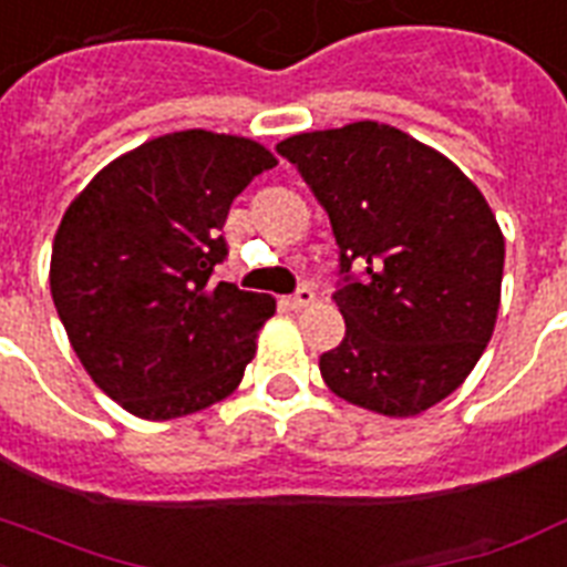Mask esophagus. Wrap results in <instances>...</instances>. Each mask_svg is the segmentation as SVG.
Here are the masks:
<instances>
[{
    "label": "esophagus",
    "instance_id": "34e87169",
    "mask_svg": "<svg viewBox=\"0 0 567 567\" xmlns=\"http://www.w3.org/2000/svg\"><path fill=\"white\" fill-rule=\"evenodd\" d=\"M311 302H315V291H311V288H299L293 297H285V306L293 308V311H299V308H308Z\"/></svg>",
    "mask_w": 567,
    "mask_h": 567
}]
</instances>
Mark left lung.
<instances>
[{
	"instance_id": "left-lung-1",
	"label": "left lung",
	"mask_w": 567,
	"mask_h": 567,
	"mask_svg": "<svg viewBox=\"0 0 567 567\" xmlns=\"http://www.w3.org/2000/svg\"><path fill=\"white\" fill-rule=\"evenodd\" d=\"M329 212L347 338L320 355L326 388L381 416L434 408L468 379L501 306L504 233L449 156L399 127L352 122L276 145Z\"/></svg>"
}]
</instances>
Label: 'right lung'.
<instances>
[{"label":"right lung","mask_w":567,"mask_h":567,"mask_svg":"<svg viewBox=\"0 0 567 567\" xmlns=\"http://www.w3.org/2000/svg\"><path fill=\"white\" fill-rule=\"evenodd\" d=\"M274 165L247 136L165 133L104 165L63 212L54 308L90 379L133 416H188L241 384L276 299L215 282V265L229 206Z\"/></svg>","instance_id":"obj_1"}]
</instances>
